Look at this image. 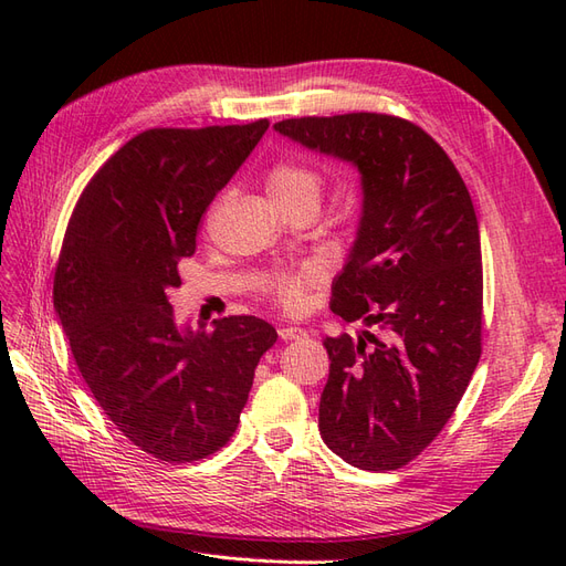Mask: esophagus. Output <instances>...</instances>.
<instances>
[{
	"label": "esophagus",
	"mask_w": 566,
	"mask_h": 566,
	"mask_svg": "<svg viewBox=\"0 0 566 566\" xmlns=\"http://www.w3.org/2000/svg\"><path fill=\"white\" fill-rule=\"evenodd\" d=\"M279 335L283 342H293V339H304L306 331L297 328V325H283V328H279Z\"/></svg>",
	"instance_id": "34e87169"
}]
</instances>
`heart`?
Masks as SVG:
<instances>
[{"instance_id":"1","label":"heart","mask_w":566,"mask_h":566,"mask_svg":"<svg viewBox=\"0 0 566 566\" xmlns=\"http://www.w3.org/2000/svg\"><path fill=\"white\" fill-rule=\"evenodd\" d=\"M323 175L316 167L300 160H279L269 167L266 186L271 196L281 205L297 200H321L323 193ZM219 202L214 205V210ZM321 281V271L316 266H304L297 271H281L273 276L269 285V295L285 312H300L306 304L310 290Z\"/></svg>"}]
</instances>
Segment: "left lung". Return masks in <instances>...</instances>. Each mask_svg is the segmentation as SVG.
I'll use <instances>...</instances> for the list:
<instances>
[{"mask_svg":"<svg viewBox=\"0 0 566 566\" xmlns=\"http://www.w3.org/2000/svg\"><path fill=\"white\" fill-rule=\"evenodd\" d=\"M273 129L361 172V224L331 310L382 337L323 339L331 375L318 430L358 470H399L443 430L482 356V243L470 191L447 150L397 115L293 117Z\"/></svg>","mask_w":566,"mask_h":566,"instance_id":"obj_1","label":"left lung"}]
</instances>
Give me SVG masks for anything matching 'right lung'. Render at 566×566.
Segmentation results:
<instances>
[{
	"instance_id": "add662e5",
	"label": "right lung",
	"mask_w": 566,
	"mask_h": 566,
	"mask_svg": "<svg viewBox=\"0 0 566 566\" xmlns=\"http://www.w3.org/2000/svg\"><path fill=\"white\" fill-rule=\"evenodd\" d=\"M269 119L136 134L84 186L63 235L54 306L92 397L136 449L193 462L233 437L254 368L279 339L256 316L179 328L167 290L214 196Z\"/></svg>"
}]
</instances>
